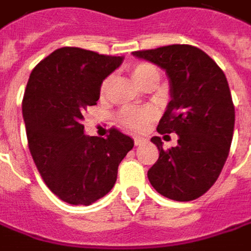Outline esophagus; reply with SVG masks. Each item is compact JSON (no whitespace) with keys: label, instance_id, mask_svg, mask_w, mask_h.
I'll list each match as a JSON object with an SVG mask.
<instances>
[{"label":"esophagus","instance_id":"1","mask_svg":"<svg viewBox=\"0 0 251 251\" xmlns=\"http://www.w3.org/2000/svg\"><path fill=\"white\" fill-rule=\"evenodd\" d=\"M143 143H144V138H141V137H134L135 146H141Z\"/></svg>","mask_w":251,"mask_h":251}]
</instances>
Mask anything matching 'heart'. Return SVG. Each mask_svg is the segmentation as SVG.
Returning a JSON list of instances; mask_svg holds the SVG:
<instances>
[{"label":"heart","mask_w":251,"mask_h":251,"mask_svg":"<svg viewBox=\"0 0 251 251\" xmlns=\"http://www.w3.org/2000/svg\"><path fill=\"white\" fill-rule=\"evenodd\" d=\"M130 73L131 77L134 78L137 84H140L141 87H146L150 82H158L160 80V71L158 68L151 63H137L130 67ZM111 84V78L107 77L104 78L101 85H100V96L105 97L108 87ZM155 118V111L152 108H124L120 113V121L128 127L130 130H143L149 123H151Z\"/></svg>","instance_id":"heart-1"}]
</instances>
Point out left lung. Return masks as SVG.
<instances>
[{
  "label": "left lung",
  "mask_w": 251,
  "mask_h": 251,
  "mask_svg": "<svg viewBox=\"0 0 251 251\" xmlns=\"http://www.w3.org/2000/svg\"><path fill=\"white\" fill-rule=\"evenodd\" d=\"M133 55L166 70L171 101L157 131L178 135L177 146L169 150L160 137H152L160 155L147 177L167 199L196 200L216 183L230 151L234 105L227 78L213 58L193 45H166Z\"/></svg>",
  "instance_id": "8db88e82"
}]
</instances>
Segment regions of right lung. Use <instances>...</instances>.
Instances as JSON below:
<instances>
[{"mask_svg": "<svg viewBox=\"0 0 251 251\" xmlns=\"http://www.w3.org/2000/svg\"><path fill=\"white\" fill-rule=\"evenodd\" d=\"M123 57L77 47L51 52L31 71L23 99L28 149L47 187L63 201L90 206L114 187L131 137L110 128L107 138L84 134V111Z\"/></svg>", "mask_w": 251, "mask_h": 251, "instance_id": "right-lung-1", "label": "right lung"}]
</instances>
